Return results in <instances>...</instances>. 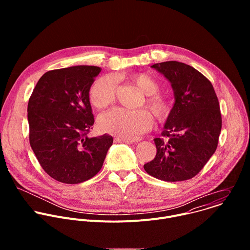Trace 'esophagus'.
Returning <instances> with one entry per match:
<instances>
[{
	"label": "esophagus",
	"instance_id": "1",
	"mask_svg": "<svg viewBox=\"0 0 250 250\" xmlns=\"http://www.w3.org/2000/svg\"><path fill=\"white\" fill-rule=\"evenodd\" d=\"M115 142H117V144H127V145H130L132 140H129V139H125L123 137H120V136H116L115 138Z\"/></svg>",
	"mask_w": 250,
	"mask_h": 250
}]
</instances>
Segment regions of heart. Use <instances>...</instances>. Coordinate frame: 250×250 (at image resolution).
Here are the masks:
<instances>
[{
	"label": "heart",
	"mask_w": 250,
	"mask_h": 250,
	"mask_svg": "<svg viewBox=\"0 0 250 250\" xmlns=\"http://www.w3.org/2000/svg\"><path fill=\"white\" fill-rule=\"evenodd\" d=\"M132 82L146 96V104L159 121L166 120L171 113V104L167 97L157 93L159 83L147 74H135ZM118 80L114 75L103 76L96 80L89 91L91 104L97 109H104L114 103ZM100 128L125 139L133 140L146 132L152 125V118L146 110L130 111L116 108L102 115L99 119Z\"/></svg>",
	"instance_id": "b5f03b06"
}]
</instances>
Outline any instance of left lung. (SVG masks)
I'll list each match as a JSON object with an SVG mask.
<instances>
[{
  "mask_svg": "<svg viewBox=\"0 0 250 250\" xmlns=\"http://www.w3.org/2000/svg\"><path fill=\"white\" fill-rule=\"evenodd\" d=\"M171 83L175 104L161 138H154L156 155L144 165L166 182L195 177L215 153L222 129L220 104L210 81L190 65L166 61L151 66Z\"/></svg>",
  "mask_w": 250,
  "mask_h": 250,
  "instance_id": "8db88e82",
  "label": "left lung"
}]
</instances>
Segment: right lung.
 Wrapping results in <instances>:
<instances>
[{
  "label": "right lung",
  "mask_w": 250,
  "mask_h": 250,
  "mask_svg": "<svg viewBox=\"0 0 250 250\" xmlns=\"http://www.w3.org/2000/svg\"><path fill=\"white\" fill-rule=\"evenodd\" d=\"M101 70L97 66L50 70L28 100L30 146L42 169L61 183L91 179L113 145L110 134L88 135L95 122L89 91Z\"/></svg>",
  "instance_id": "obj_1"
}]
</instances>
